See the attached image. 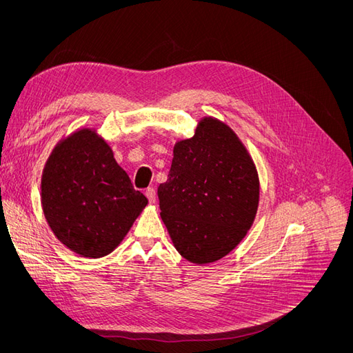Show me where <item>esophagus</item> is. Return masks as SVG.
<instances>
[{
  "instance_id": "34e87169",
  "label": "esophagus",
  "mask_w": 353,
  "mask_h": 353,
  "mask_svg": "<svg viewBox=\"0 0 353 353\" xmlns=\"http://www.w3.org/2000/svg\"><path fill=\"white\" fill-rule=\"evenodd\" d=\"M145 196H147V199H148V201L150 203H156V190L154 188H147L145 190Z\"/></svg>"
}]
</instances>
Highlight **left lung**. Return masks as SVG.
Segmentation results:
<instances>
[{"instance_id":"obj_1","label":"left lung","mask_w":353,"mask_h":353,"mask_svg":"<svg viewBox=\"0 0 353 353\" xmlns=\"http://www.w3.org/2000/svg\"><path fill=\"white\" fill-rule=\"evenodd\" d=\"M157 196L179 254L197 265L210 263L236 249L253 225L259 176L237 134L206 116L193 137L175 144L168 181Z\"/></svg>"}]
</instances>
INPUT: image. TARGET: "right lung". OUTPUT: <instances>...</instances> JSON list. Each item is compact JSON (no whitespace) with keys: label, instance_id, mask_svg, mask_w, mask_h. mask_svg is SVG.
Returning a JSON list of instances; mask_svg holds the SVG:
<instances>
[{"label":"right lung","instance_id":"right-lung-1","mask_svg":"<svg viewBox=\"0 0 353 353\" xmlns=\"http://www.w3.org/2000/svg\"><path fill=\"white\" fill-rule=\"evenodd\" d=\"M94 128H79L48 156L41 205L54 236L83 258L112 253L147 206Z\"/></svg>","mask_w":353,"mask_h":353}]
</instances>
